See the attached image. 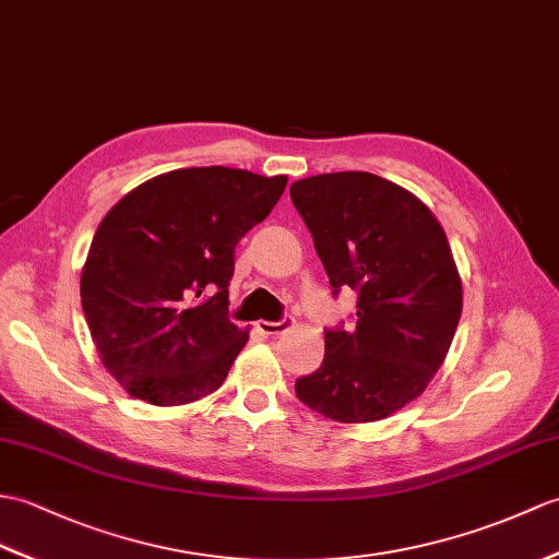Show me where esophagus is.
Listing matches in <instances>:
<instances>
[{
    "instance_id": "obj_1",
    "label": "esophagus",
    "mask_w": 559,
    "mask_h": 559,
    "mask_svg": "<svg viewBox=\"0 0 559 559\" xmlns=\"http://www.w3.org/2000/svg\"><path fill=\"white\" fill-rule=\"evenodd\" d=\"M293 329V319L283 317L278 321H257V331L262 335H281L285 331Z\"/></svg>"
}]
</instances>
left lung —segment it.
<instances>
[{
    "label": "left lung",
    "instance_id": "left-lung-1",
    "mask_svg": "<svg viewBox=\"0 0 559 559\" xmlns=\"http://www.w3.org/2000/svg\"><path fill=\"white\" fill-rule=\"evenodd\" d=\"M290 200L333 297L357 293L355 326L323 331L321 367L295 381V395L333 421L383 419L433 379L460 323L445 230L412 192L365 171L302 178Z\"/></svg>",
    "mask_w": 559,
    "mask_h": 559
}]
</instances>
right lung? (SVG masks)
Listing matches in <instances>:
<instances>
[{
  "label": "right lung",
  "mask_w": 559,
  "mask_h": 559,
  "mask_svg": "<svg viewBox=\"0 0 559 559\" xmlns=\"http://www.w3.org/2000/svg\"><path fill=\"white\" fill-rule=\"evenodd\" d=\"M285 176L178 168L102 218L81 278L102 365L133 397L188 405L224 383L248 331L228 319L236 245L285 190Z\"/></svg>",
  "instance_id": "1"
}]
</instances>
